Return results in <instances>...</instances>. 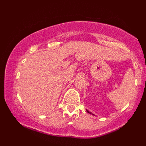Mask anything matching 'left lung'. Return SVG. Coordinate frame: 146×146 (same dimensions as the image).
<instances>
[{"instance_id":"left-lung-1","label":"left lung","mask_w":146,"mask_h":146,"mask_svg":"<svg viewBox=\"0 0 146 146\" xmlns=\"http://www.w3.org/2000/svg\"><path fill=\"white\" fill-rule=\"evenodd\" d=\"M86 111H87V112H88V113H90V114H92V115H94V114H93V113H91V112H90V111H88V110H86Z\"/></svg>"}]
</instances>
